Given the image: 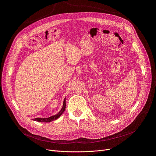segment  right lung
<instances>
[{
	"instance_id": "1",
	"label": "right lung",
	"mask_w": 156,
	"mask_h": 156,
	"mask_svg": "<svg viewBox=\"0 0 156 156\" xmlns=\"http://www.w3.org/2000/svg\"><path fill=\"white\" fill-rule=\"evenodd\" d=\"M65 108H66V98H64L62 108H61V110L58 112V114H56L54 116H51L49 118H46V119H43V118H36V119H35L34 120L37 121V122H50L51 121H53L55 120H56L58 118L60 117V116L64 112Z\"/></svg>"
}]
</instances>
